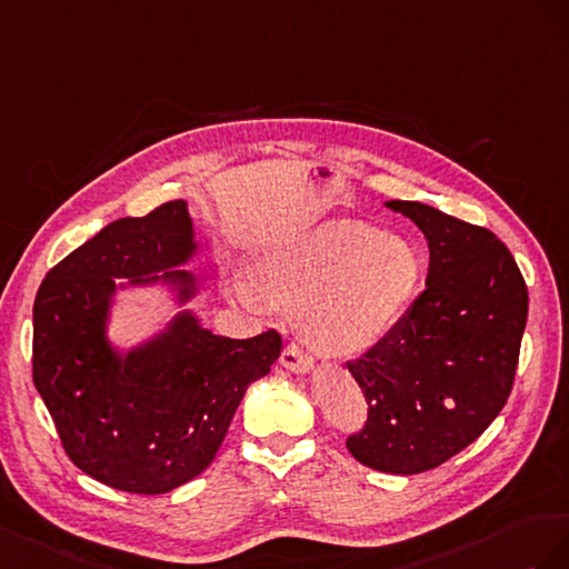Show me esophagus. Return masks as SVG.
Instances as JSON below:
<instances>
[{"instance_id":"esophagus-1","label":"esophagus","mask_w":569,"mask_h":569,"mask_svg":"<svg viewBox=\"0 0 569 569\" xmlns=\"http://www.w3.org/2000/svg\"><path fill=\"white\" fill-rule=\"evenodd\" d=\"M281 365H283L286 369H290V371H298V375H307V371H312L315 360H312V357L307 355V352H302L300 346L290 343V346H286L283 352H281Z\"/></svg>"}]
</instances>
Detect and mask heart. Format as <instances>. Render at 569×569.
Segmentation results:
<instances>
[{
    "instance_id": "1",
    "label": "heart",
    "mask_w": 569,
    "mask_h": 569,
    "mask_svg": "<svg viewBox=\"0 0 569 569\" xmlns=\"http://www.w3.org/2000/svg\"><path fill=\"white\" fill-rule=\"evenodd\" d=\"M419 257L405 240L357 221H333L262 254L240 298L302 308L307 343L323 355L377 346L419 283Z\"/></svg>"
}]
</instances>
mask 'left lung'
<instances>
[{
  "instance_id": "left-lung-1",
  "label": "left lung",
  "mask_w": 569,
  "mask_h": 569,
  "mask_svg": "<svg viewBox=\"0 0 569 569\" xmlns=\"http://www.w3.org/2000/svg\"><path fill=\"white\" fill-rule=\"evenodd\" d=\"M386 204L429 242L427 288L375 348L348 362L367 421L346 446L379 472L419 475L475 443L506 408L529 293L489 229L421 202Z\"/></svg>"
}]
</instances>
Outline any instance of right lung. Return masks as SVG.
Wrapping results in <instances>:
<instances>
[{"label": "right lung", "instance_id": "right-lung-1", "mask_svg": "<svg viewBox=\"0 0 569 569\" xmlns=\"http://www.w3.org/2000/svg\"><path fill=\"white\" fill-rule=\"evenodd\" d=\"M194 252L183 200L126 217L47 271L32 305V383L71 462L111 489L157 496L212 465L248 386L269 375L281 333L214 336L190 312L123 357L104 336L113 279L178 281Z\"/></svg>", "mask_w": 569, "mask_h": 569}]
</instances>
